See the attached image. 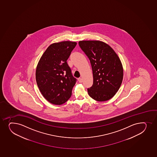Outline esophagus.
Here are the masks:
<instances>
[{"label":"esophagus","instance_id":"34e87169","mask_svg":"<svg viewBox=\"0 0 157 157\" xmlns=\"http://www.w3.org/2000/svg\"><path fill=\"white\" fill-rule=\"evenodd\" d=\"M78 81H79V82L81 83L82 82V79L81 78H78Z\"/></svg>","mask_w":157,"mask_h":157}]
</instances>
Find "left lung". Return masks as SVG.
<instances>
[{"label":"left lung","mask_w":157,"mask_h":157,"mask_svg":"<svg viewBox=\"0 0 157 157\" xmlns=\"http://www.w3.org/2000/svg\"><path fill=\"white\" fill-rule=\"evenodd\" d=\"M79 45L90 59L93 71V85L88 88V94L97 101L110 100L119 89L123 80L119 57L108 44L101 41H80Z\"/></svg>","instance_id":"obj_1"}]
</instances>
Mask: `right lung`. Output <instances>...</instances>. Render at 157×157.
<instances>
[{
	"mask_svg": "<svg viewBox=\"0 0 157 157\" xmlns=\"http://www.w3.org/2000/svg\"><path fill=\"white\" fill-rule=\"evenodd\" d=\"M77 42L65 41L51 44L37 65L36 79L44 98L54 105H62L71 96L76 79L67 60Z\"/></svg>",
	"mask_w": 157,
	"mask_h": 157,
	"instance_id": "right-lung-1",
	"label": "right lung"
}]
</instances>
